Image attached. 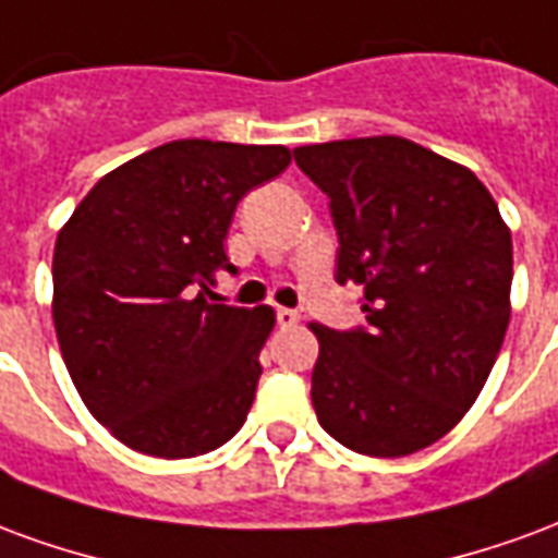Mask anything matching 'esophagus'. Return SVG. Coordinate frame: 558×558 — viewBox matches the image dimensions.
Listing matches in <instances>:
<instances>
[{
  "label": "esophagus",
  "instance_id": "34e87169",
  "mask_svg": "<svg viewBox=\"0 0 558 558\" xmlns=\"http://www.w3.org/2000/svg\"><path fill=\"white\" fill-rule=\"evenodd\" d=\"M296 320H300V315H296L294 308H276V324L279 327H294Z\"/></svg>",
  "mask_w": 558,
  "mask_h": 558
}]
</instances>
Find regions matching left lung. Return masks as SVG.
<instances>
[{"label":"left lung","mask_w":558,"mask_h":558,"mask_svg":"<svg viewBox=\"0 0 558 558\" xmlns=\"http://www.w3.org/2000/svg\"><path fill=\"white\" fill-rule=\"evenodd\" d=\"M327 193L336 282L363 284L365 327L308 324L312 404L329 437L404 458L473 408L511 318V231L470 169L401 136L294 148Z\"/></svg>","instance_id":"1"}]
</instances>
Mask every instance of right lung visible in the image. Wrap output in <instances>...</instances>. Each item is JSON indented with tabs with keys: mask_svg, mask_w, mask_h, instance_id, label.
<instances>
[{
	"mask_svg": "<svg viewBox=\"0 0 558 558\" xmlns=\"http://www.w3.org/2000/svg\"><path fill=\"white\" fill-rule=\"evenodd\" d=\"M284 145L178 140L104 174L52 252V320L76 392L130 449L195 458L231 440L262 377L270 306L214 303L222 240Z\"/></svg>",
	"mask_w": 558,
	"mask_h": 558,
	"instance_id": "obj_1",
	"label": "right lung"
}]
</instances>
